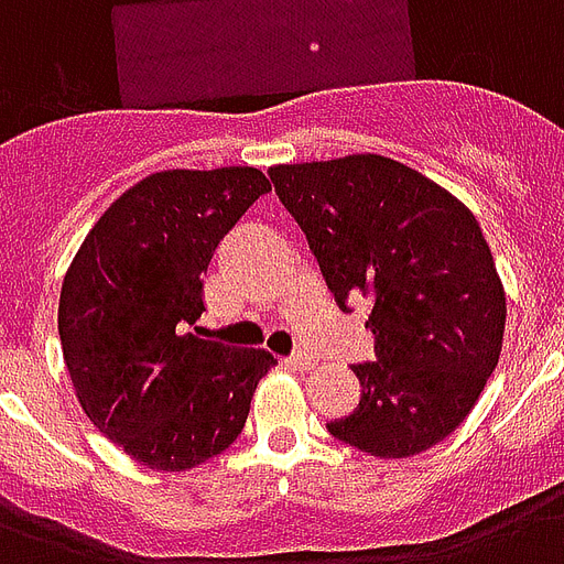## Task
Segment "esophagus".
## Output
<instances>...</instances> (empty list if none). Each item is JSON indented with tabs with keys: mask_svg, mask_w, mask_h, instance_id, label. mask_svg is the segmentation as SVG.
Masks as SVG:
<instances>
[{
	"mask_svg": "<svg viewBox=\"0 0 564 564\" xmlns=\"http://www.w3.org/2000/svg\"><path fill=\"white\" fill-rule=\"evenodd\" d=\"M286 366L295 371H310V369H316L318 360L313 357V354L307 351H299V354H292V357H286Z\"/></svg>",
	"mask_w": 564,
	"mask_h": 564,
	"instance_id": "1",
	"label": "esophagus"
}]
</instances>
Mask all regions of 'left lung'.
<instances>
[{"label":"left lung","instance_id":"left-lung-1","mask_svg":"<svg viewBox=\"0 0 564 564\" xmlns=\"http://www.w3.org/2000/svg\"><path fill=\"white\" fill-rule=\"evenodd\" d=\"M274 193L307 234L327 290L371 299L375 362L354 366L360 406L330 436L380 459L445 442L500 360L507 295L474 213L383 154L281 163Z\"/></svg>","mask_w":564,"mask_h":564}]
</instances>
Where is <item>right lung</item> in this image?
Listing matches in <instances>:
<instances>
[{"label":"right lung","mask_w":564,"mask_h":564,"mask_svg":"<svg viewBox=\"0 0 564 564\" xmlns=\"http://www.w3.org/2000/svg\"><path fill=\"white\" fill-rule=\"evenodd\" d=\"M272 184L254 166L163 170L119 195L64 274L57 334L87 419L131 459L187 471L242 433L265 348L189 327L221 237Z\"/></svg>","instance_id":"right-lung-1"}]
</instances>
